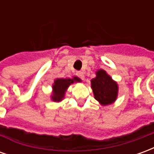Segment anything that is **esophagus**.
<instances>
[{
  "mask_svg": "<svg viewBox=\"0 0 154 154\" xmlns=\"http://www.w3.org/2000/svg\"><path fill=\"white\" fill-rule=\"evenodd\" d=\"M77 77H80L81 79L84 80V73L82 72H77Z\"/></svg>",
  "mask_w": 154,
  "mask_h": 154,
  "instance_id": "34e87169",
  "label": "esophagus"
}]
</instances>
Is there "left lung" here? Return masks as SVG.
I'll return each mask as SVG.
<instances>
[{
  "mask_svg": "<svg viewBox=\"0 0 154 154\" xmlns=\"http://www.w3.org/2000/svg\"><path fill=\"white\" fill-rule=\"evenodd\" d=\"M91 87L95 99L104 106L114 103L118 97V84L103 69L96 72V77L91 80Z\"/></svg>",
  "mask_w": 154,
  "mask_h": 154,
  "instance_id": "8db88e82",
  "label": "left lung"
}]
</instances>
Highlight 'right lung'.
<instances>
[{"mask_svg":"<svg viewBox=\"0 0 154 154\" xmlns=\"http://www.w3.org/2000/svg\"><path fill=\"white\" fill-rule=\"evenodd\" d=\"M82 82L79 77L74 76L72 78H56L52 86L53 91L51 94V100L54 102H60L63 100L67 88L72 84Z\"/></svg>","mask_w":154,"mask_h":154,"instance_id":"right-lung-1","label":"right lung"}]
</instances>
